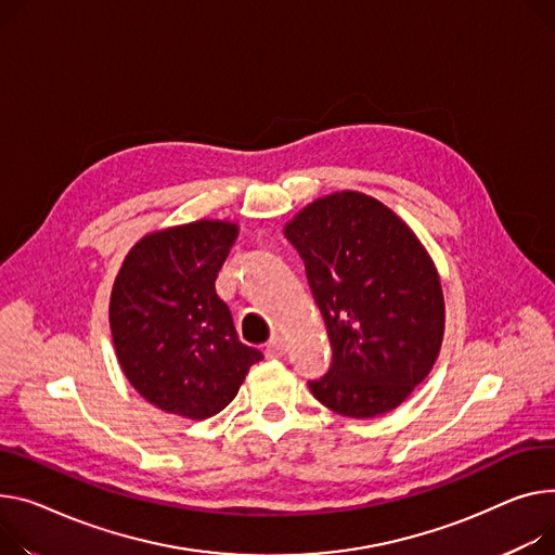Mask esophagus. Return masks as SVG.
I'll return each instance as SVG.
<instances>
[{"label":"esophagus","mask_w":555,"mask_h":555,"mask_svg":"<svg viewBox=\"0 0 555 555\" xmlns=\"http://www.w3.org/2000/svg\"><path fill=\"white\" fill-rule=\"evenodd\" d=\"M285 339L283 337H272L268 344H266V354L268 359H279L285 354Z\"/></svg>","instance_id":"obj_1"}]
</instances>
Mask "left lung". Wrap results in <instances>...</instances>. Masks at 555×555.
I'll return each mask as SVG.
<instances>
[{
	"label": "left lung",
	"mask_w": 555,
	"mask_h": 555,
	"mask_svg": "<svg viewBox=\"0 0 555 555\" xmlns=\"http://www.w3.org/2000/svg\"><path fill=\"white\" fill-rule=\"evenodd\" d=\"M306 261L332 346L310 392L346 417L388 413L424 382L444 335V297L426 249L379 201L357 192L308 205L285 228Z\"/></svg>",
	"instance_id": "8db88e82"
}]
</instances>
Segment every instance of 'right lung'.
<instances>
[{"mask_svg":"<svg viewBox=\"0 0 555 555\" xmlns=\"http://www.w3.org/2000/svg\"><path fill=\"white\" fill-rule=\"evenodd\" d=\"M236 238L220 220L144 236L111 292L108 323L133 388L165 413L205 420L236 397L263 352L238 341L216 276Z\"/></svg>","mask_w":555,"mask_h":555,"instance_id":"right-lung-1","label":"right lung"}]
</instances>
